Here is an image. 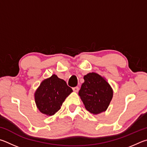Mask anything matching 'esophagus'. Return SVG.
I'll list each match as a JSON object with an SVG mask.
<instances>
[{
  "mask_svg": "<svg viewBox=\"0 0 147 147\" xmlns=\"http://www.w3.org/2000/svg\"><path fill=\"white\" fill-rule=\"evenodd\" d=\"M73 90H74V92H78V91H79V87L78 86H76V87H74L73 88Z\"/></svg>",
  "mask_w": 147,
  "mask_h": 147,
  "instance_id": "obj_1",
  "label": "esophagus"
}]
</instances>
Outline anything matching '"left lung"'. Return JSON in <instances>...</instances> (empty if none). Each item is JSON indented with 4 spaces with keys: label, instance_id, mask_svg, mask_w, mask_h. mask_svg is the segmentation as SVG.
<instances>
[{
    "label": "left lung",
    "instance_id": "obj_1",
    "mask_svg": "<svg viewBox=\"0 0 147 147\" xmlns=\"http://www.w3.org/2000/svg\"><path fill=\"white\" fill-rule=\"evenodd\" d=\"M84 80L79 95L86 109L94 114L105 112L113 96L110 84L101 76L94 72L84 76Z\"/></svg>",
    "mask_w": 147,
    "mask_h": 147
}]
</instances>
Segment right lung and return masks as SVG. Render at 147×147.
I'll return each instance as SVG.
<instances>
[{"label": "right lung", "instance_id": "right-lung-1", "mask_svg": "<svg viewBox=\"0 0 147 147\" xmlns=\"http://www.w3.org/2000/svg\"><path fill=\"white\" fill-rule=\"evenodd\" d=\"M73 92L63 79L55 75L45 79L35 94L37 107L40 112L53 115L60 110L64 100Z\"/></svg>", "mask_w": 147, "mask_h": 147}]
</instances>
